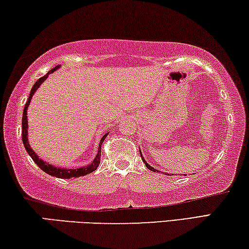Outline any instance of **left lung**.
Here are the masks:
<instances>
[{"instance_id":"8db88e82","label":"left lung","mask_w":249,"mask_h":249,"mask_svg":"<svg viewBox=\"0 0 249 249\" xmlns=\"http://www.w3.org/2000/svg\"><path fill=\"white\" fill-rule=\"evenodd\" d=\"M140 154H141V159H142V161H143V162H144V164H145V166H146V168H148L149 170H151V171H153V172H159V170H157V169H154V168H152V166H151V165H149V163H148V162H146V161L144 160V159H143V157H142L141 150H140Z\"/></svg>"}]
</instances>
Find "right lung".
<instances>
[{
  "instance_id": "right-lung-1",
  "label": "right lung",
  "mask_w": 249,
  "mask_h": 249,
  "mask_svg": "<svg viewBox=\"0 0 249 249\" xmlns=\"http://www.w3.org/2000/svg\"><path fill=\"white\" fill-rule=\"evenodd\" d=\"M60 67V65L58 66H56L47 72L46 75H44L43 77H40V78L36 81L34 84V86L31 89V92H30V97H28L27 99V103L25 104V107H24V111H23V118H22V140H23V144L25 146L27 153L30 154V157L33 159V161H34L36 164H37L38 168L40 170H43L44 172H46L47 174L53 175V177H56V178H79V177H85V175H87L89 173L93 172V171H96L98 165H99L100 163V156H101V145H103V142L105 141L106 137L108 136L109 133H106L105 136L101 138L100 140V143H99V148H98V153L96 158L93 159V161L91 163H89V164L85 165V166H81V168L78 169H66V168H58V166H55V165H52L50 163H47L46 161H43L42 159H40L37 154L35 153L34 150L31 148V144L30 142H28V122H27V108L28 106H30V103L32 100V97L34 96L35 91L37 90L39 88L40 85L43 84V81H45L47 79V77L50 76L51 74H53L55 71H57Z\"/></svg>"
}]
</instances>
